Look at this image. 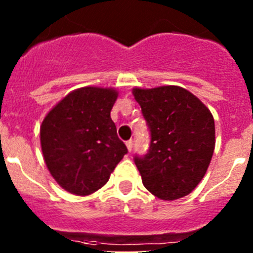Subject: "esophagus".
Listing matches in <instances>:
<instances>
[{
	"label": "esophagus",
	"mask_w": 253,
	"mask_h": 253,
	"mask_svg": "<svg viewBox=\"0 0 253 253\" xmlns=\"http://www.w3.org/2000/svg\"><path fill=\"white\" fill-rule=\"evenodd\" d=\"M125 144H126V148H128L129 152L133 149V140H128V142L125 143Z\"/></svg>",
	"instance_id": "obj_1"
}]
</instances>
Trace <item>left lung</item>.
<instances>
[{"label": "left lung", "instance_id": "obj_1", "mask_svg": "<svg viewBox=\"0 0 253 253\" xmlns=\"http://www.w3.org/2000/svg\"><path fill=\"white\" fill-rule=\"evenodd\" d=\"M151 129V148L135 158L143 185L162 200L189 195L203 180L215 148L213 114L180 86L134 87Z\"/></svg>", "mask_w": 253, "mask_h": 253}]
</instances>
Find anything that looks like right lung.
I'll list each match as a JSON object with an SVG mask.
<instances>
[{
	"mask_svg": "<svg viewBox=\"0 0 253 253\" xmlns=\"http://www.w3.org/2000/svg\"><path fill=\"white\" fill-rule=\"evenodd\" d=\"M119 91L84 86L51 107L40 125V146L51 177L62 189L87 196L106 184L128 152L118 138L111 109Z\"/></svg>",
	"mask_w": 253,
	"mask_h": 253,
	"instance_id": "1",
	"label": "right lung"
}]
</instances>
